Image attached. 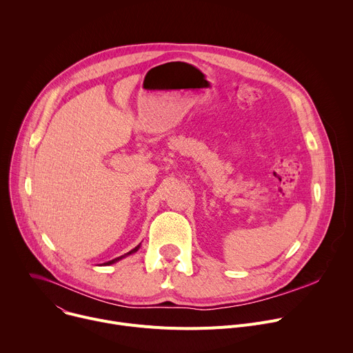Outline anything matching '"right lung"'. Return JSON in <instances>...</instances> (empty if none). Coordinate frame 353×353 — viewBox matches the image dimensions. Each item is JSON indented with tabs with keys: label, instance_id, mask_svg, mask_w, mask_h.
<instances>
[{
	"label": "right lung",
	"instance_id": "1",
	"mask_svg": "<svg viewBox=\"0 0 353 353\" xmlns=\"http://www.w3.org/2000/svg\"><path fill=\"white\" fill-rule=\"evenodd\" d=\"M138 248H139V245H137L135 248H132L131 251H128L127 254H124V256H121V257H117V259H114V260H112V261H108V263H105V265H110V264H114V263H117V261H120L121 259H124V257H127V256H130V254H132V253H135V251H138Z\"/></svg>",
	"mask_w": 353,
	"mask_h": 353
}]
</instances>
